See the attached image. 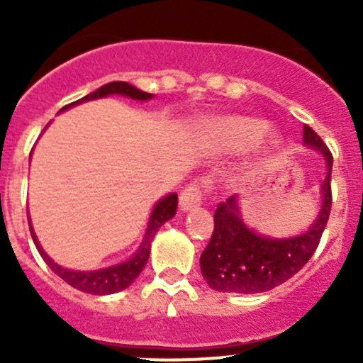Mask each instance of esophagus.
<instances>
[{
    "instance_id": "esophagus-1",
    "label": "esophagus",
    "mask_w": 363,
    "mask_h": 363,
    "mask_svg": "<svg viewBox=\"0 0 363 363\" xmlns=\"http://www.w3.org/2000/svg\"><path fill=\"white\" fill-rule=\"evenodd\" d=\"M203 188H207V186H203V182H191V184L181 193V196H179V205H181L182 211H189V208L202 203L205 195Z\"/></svg>"
}]
</instances>
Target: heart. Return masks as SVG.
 <instances>
[{
    "instance_id": "1",
    "label": "heart",
    "mask_w": 363,
    "mask_h": 363,
    "mask_svg": "<svg viewBox=\"0 0 363 363\" xmlns=\"http://www.w3.org/2000/svg\"><path fill=\"white\" fill-rule=\"evenodd\" d=\"M226 130H228V135L233 138V140L240 142V144H246V142L255 140L256 137L262 135L263 124L258 123V121L237 117V119L228 121Z\"/></svg>"
}]
</instances>
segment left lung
I'll return each mask as SVG.
<instances>
[{
  "mask_svg": "<svg viewBox=\"0 0 363 363\" xmlns=\"http://www.w3.org/2000/svg\"><path fill=\"white\" fill-rule=\"evenodd\" d=\"M303 144L318 149L327 161L321 184L323 205L306 233L291 239H270L244 225L237 196L219 203L214 212V232L200 256L202 276L211 288L228 294H262L294 277L316 251L332 207V152L320 135L303 124Z\"/></svg>",
  "mask_w": 363,
  "mask_h": 363,
  "instance_id": "8db88e82",
  "label": "left lung"
}]
</instances>
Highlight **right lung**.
<instances>
[{
	"label": "right lung",
	"mask_w": 363,
	"mask_h": 363,
	"mask_svg": "<svg viewBox=\"0 0 363 363\" xmlns=\"http://www.w3.org/2000/svg\"><path fill=\"white\" fill-rule=\"evenodd\" d=\"M108 94H121V96H128L133 98V100H151L152 94L151 93H144V91L137 89L131 84L128 82H108L105 86H101L100 89L93 91L87 96L80 98V100L73 101V104H68L67 107H63L61 111H67V108L73 107V105L84 104V101L89 100H96V98H105ZM175 211H177V195L172 193V195L164 196L161 199L158 203L155 205L152 208L151 219H149L147 225V232H145L144 240H142L140 247L138 251L135 252L133 258L128 259V262L119 263V265L108 267V269H101V270H91V272H79V270H68L65 267L57 265L54 263V259H50L47 256V252L42 250V246L38 244V239H36L35 232L31 228V223H29V232H31L33 242H35L36 250H38L42 258L45 259L47 265L52 269L54 274L61 277L63 281H67L69 286L77 288V290L84 291V294H91V295H111L116 294V291L124 290V288L130 286L135 279L138 277V274L144 270L145 263L149 259V252H151V242L155 239L156 232L160 230V226L163 225L164 221H168L170 218H174ZM29 221V218H28Z\"/></svg>",
	"instance_id": "add662e5"
}]
</instances>
